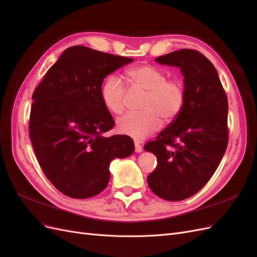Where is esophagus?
<instances>
[{
  "label": "esophagus",
  "instance_id": "1",
  "mask_svg": "<svg viewBox=\"0 0 257 257\" xmlns=\"http://www.w3.org/2000/svg\"><path fill=\"white\" fill-rule=\"evenodd\" d=\"M143 151V147L139 145L138 143H135V152L137 153H141Z\"/></svg>",
  "mask_w": 257,
  "mask_h": 257
}]
</instances>
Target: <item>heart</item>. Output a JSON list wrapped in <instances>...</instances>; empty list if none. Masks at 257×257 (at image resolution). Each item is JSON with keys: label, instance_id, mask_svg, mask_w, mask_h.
I'll return each instance as SVG.
<instances>
[{"label": "heart", "instance_id": "b5f03b06", "mask_svg": "<svg viewBox=\"0 0 257 257\" xmlns=\"http://www.w3.org/2000/svg\"><path fill=\"white\" fill-rule=\"evenodd\" d=\"M128 77L136 90L146 92L142 112H128L118 120L121 134L141 141L153 134L165 123L173 122L181 113L185 103V88L180 79L168 78L162 68L150 64L132 68ZM127 87L116 75L108 76L102 85L100 96L111 113L121 114L126 106Z\"/></svg>", "mask_w": 257, "mask_h": 257}]
</instances>
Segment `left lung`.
Masks as SVG:
<instances>
[{"label":"left lung","mask_w":257,"mask_h":257,"mask_svg":"<svg viewBox=\"0 0 257 257\" xmlns=\"http://www.w3.org/2000/svg\"><path fill=\"white\" fill-rule=\"evenodd\" d=\"M155 61L180 67L185 103L178 118L146 144L158 159L147 180L155 195L179 201L203 189L220 165L228 144V102L215 67L199 51L180 49Z\"/></svg>","instance_id":"left-lung-1"}]
</instances>
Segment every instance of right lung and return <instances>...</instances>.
I'll return each instance as SVG.
<instances>
[{
    "instance_id": "add662e5",
    "label": "right lung",
    "mask_w": 257,
    "mask_h": 257,
    "mask_svg": "<svg viewBox=\"0 0 257 257\" xmlns=\"http://www.w3.org/2000/svg\"><path fill=\"white\" fill-rule=\"evenodd\" d=\"M133 59L73 46L36 87L30 112V139L42 170L64 195L84 199L109 182L114 158L134 152L126 135L104 137L114 126L100 90L107 75Z\"/></svg>"
}]
</instances>
